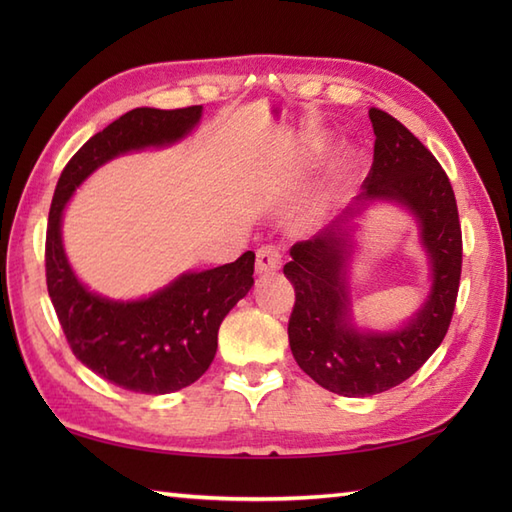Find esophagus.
Segmentation results:
<instances>
[{
    "label": "esophagus",
    "mask_w": 512,
    "mask_h": 512,
    "mask_svg": "<svg viewBox=\"0 0 512 512\" xmlns=\"http://www.w3.org/2000/svg\"><path fill=\"white\" fill-rule=\"evenodd\" d=\"M281 266V250L277 246H262L257 250V262L255 268L259 275H266V273H273Z\"/></svg>",
    "instance_id": "esophagus-1"
}]
</instances>
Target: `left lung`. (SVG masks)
<instances>
[{
    "instance_id": "left-lung-1",
    "label": "left lung",
    "mask_w": 512,
    "mask_h": 512,
    "mask_svg": "<svg viewBox=\"0 0 512 512\" xmlns=\"http://www.w3.org/2000/svg\"><path fill=\"white\" fill-rule=\"evenodd\" d=\"M374 162L363 193L339 220L290 248L284 275L295 286L288 321L290 350L314 383L341 396H372L405 383L438 350L447 334L462 275V228L449 176L436 156L394 116L372 107ZM365 199H396L417 215L430 253L434 284L428 303L405 329L356 333L349 323L346 222Z\"/></svg>"
}]
</instances>
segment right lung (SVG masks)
Wrapping results in <instances>:
<instances>
[{
	"label": "right lung",
	"instance_id": "1",
	"mask_svg": "<svg viewBox=\"0 0 512 512\" xmlns=\"http://www.w3.org/2000/svg\"><path fill=\"white\" fill-rule=\"evenodd\" d=\"M202 105L136 107L94 134L61 171L46 231V284L70 350L92 372L140 394H171L195 383L217 350V330L253 281L255 253L187 273L140 301H110L74 277L61 244V215L74 189L118 154L176 143L198 125Z\"/></svg>",
	"mask_w": 512,
	"mask_h": 512
}]
</instances>
